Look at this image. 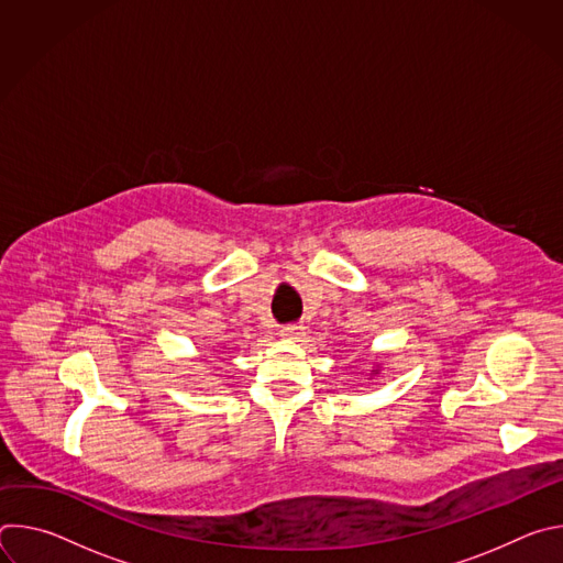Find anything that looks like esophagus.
I'll use <instances>...</instances> for the list:
<instances>
[{
	"mask_svg": "<svg viewBox=\"0 0 563 563\" xmlns=\"http://www.w3.org/2000/svg\"><path fill=\"white\" fill-rule=\"evenodd\" d=\"M302 334H305V328H302V325H287V328L280 330V336L287 339V341H296V339H300Z\"/></svg>",
	"mask_w": 563,
	"mask_h": 563,
	"instance_id": "obj_1",
	"label": "esophagus"
}]
</instances>
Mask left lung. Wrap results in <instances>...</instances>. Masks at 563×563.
Segmentation results:
<instances>
[{
    "label": "left lung",
    "instance_id": "1",
    "mask_svg": "<svg viewBox=\"0 0 563 563\" xmlns=\"http://www.w3.org/2000/svg\"><path fill=\"white\" fill-rule=\"evenodd\" d=\"M380 372V363L378 365H374V369H372V374H378Z\"/></svg>",
    "mask_w": 563,
    "mask_h": 563
}]
</instances>
